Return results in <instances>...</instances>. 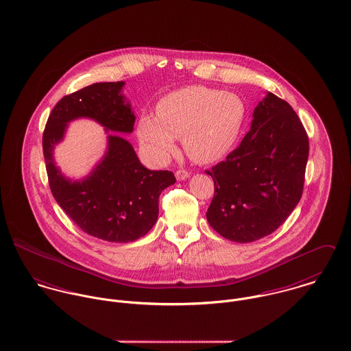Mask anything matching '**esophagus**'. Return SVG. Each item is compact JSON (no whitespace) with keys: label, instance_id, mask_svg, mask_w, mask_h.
<instances>
[{"label":"esophagus","instance_id":"1","mask_svg":"<svg viewBox=\"0 0 351 351\" xmlns=\"http://www.w3.org/2000/svg\"><path fill=\"white\" fill-rule=\"evenodd\" d=\"M189 176H191V173L186 171V170H184V169H180V170L176 171V178H177L178 181H184V180L189 178Z\"/></svg>","mask_w":351,"mask_h":351}]
</instances>
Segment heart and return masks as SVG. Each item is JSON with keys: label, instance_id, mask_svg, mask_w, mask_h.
<instances>
[{"label": "heart", "instance_id": "obj_1", "mask_svg": "<svg viewBox=\"0 0 351 351\" xmlns=\"http://www.w3.org/2000/svg\"><path fill=\"white\" fill-rule=\"evenodd\" d=\"M156 114L145 113L138 121L139 141L155 160L165 162L176 151V138L182 136L192 160L212 163L235 145L245 121V104L234 93L188 86L166 95Z\"/></svg>", "mask_w": 351, "mask_h": 351}]
</instances>
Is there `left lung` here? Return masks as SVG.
I'll return each mask as SVG.
<instances>
[{
  "mask_svg": "<svg viewBox=\"0 0 351 351\" xmlns=\"http://www.w3.org/2000/svg\"><path fill=\"white\" fill-rule=\"evenodd\" d=\"M308 152V136L293 108L267 92L241 145L206 171L215 184L209 226L238 243L274 232L300 201Z\"/></svg>",
  "mask_w": 351,
  "mask_h": 351,
  "instance_id": "obj_1",
  "label": "left lung"
}]
</instances>
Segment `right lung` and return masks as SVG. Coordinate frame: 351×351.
I'll return each mask as SVG.
<instances>
[{"instance_id": "obj_1", "label": "right lung", "mask_w": 351, "mask_h": 351, "mask_svg": "<svg viewBox=\"0 0 351 351\" xmlns=\"http://www.w3.org/2000/svg\"><path fill=\"white\" fill-rule=\"evenodd\" d=\"M123 81L89 85L59 101L43 134V154L51 192L66 215L86 234L112 243L145 237L158 219L159 196L176 182L167 170L146 169L132 145L120 134H108V149L97 167L82 180L64 178L53 160L66 124L92 118L107 132L131 134L135 114L121 93Z\"/></svg>"}]
</instances>
